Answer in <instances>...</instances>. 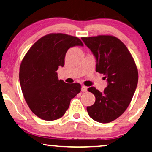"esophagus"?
<instances>
[{"label": "esophagus", "mask_w": 152, "mask_h": 152, "mask_svg": "<svg viewBox=\"0 0 152 152\" xmlns=\"http://www.w3.org/2000/svg\"><path fill=\"white\" fill-rule=\"evenodd\" d=\"M87 88H87L86 86H82V88H81V90H82V92H86Z\"/></svg>", "instance_id": "obj_1"}]
</instances>
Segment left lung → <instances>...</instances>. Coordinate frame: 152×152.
I'll return each instance as SVG.
<instances>
[{
	"mask_svg": "<svg viewBox=\"0 0 152 152\" xmlns=\"http://www.w3.org/2000/svg\"><path fill=\"white\" fill-rule=\"evenodd\" d=\"M97 61L95 70L107 79L102 93L95 87L88 88L95 97L94 104L87 107L90 117L108 123L120 117L132 101L138 80L136 63L126 45L115 37L99 35L82 37Z\"/></svg>",
	"mask_w": 152,
	"mask_h": 152,
	"instance_id": "8db88e82",
	"label": "left lung"
}]
</instances>
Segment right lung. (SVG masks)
<instances>
[{
	"instance_id": "right-lung-1",
	"label": "right lung",
	"mask_w": 152,
	"mask_h": 152,
	"mask_svg": "<svg viewBox=\"0 0 152 152\" xmlns=\"http://www.w3.org/2000/svg\"><path fill=\"white\" fill-rule=\"evenodd\" d=\"M76 45H84L77 37L52 33L35 42L22 60L19 81L23 94L31 111L41 119L61 118L81 91L79 83L59 80L57 72L59 66L64 67L66 52Z\"/></svg>"
}]
</instances>
